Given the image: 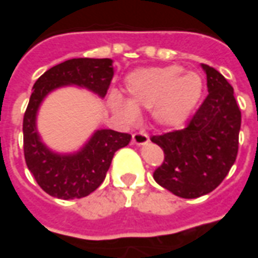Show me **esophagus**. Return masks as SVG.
I'll list each match as a JSON object with an SVG mask.
<instances>
[{"mask_svg":"<svg viewBox=\"0 0 258 258\" xmlns=\"http://www.w3.org/2000/svg\"><path fill=\"white\" fill-rule=\"evenodd\" d=\"M133 142L135 145H145L149 142V135L144 133V131H140V133H134L133 134Z\"/></svg>","mask_w":258,"mask_h":258,"instance_id":"1","label":"esophagus"}]
</instances>
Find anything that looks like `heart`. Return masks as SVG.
I'll return each mask as SVG.
<instances>
[{
  "mask_svg": "<svg viewBox=\"0 0 258 258\" xmlns=\"http://www.w3.org/2000/svg\"><path fill=\"white\" fill-rule=\"evenodd\" d=\"M128 101L113 94L110 103L124 120L133 121L140 107H153V117L163 125H177L189 117L203 96V80L179 66L144 68L124 80Z\"/></svg>",
  "mask_w": 258,
  "mask_h": 258,
  "instance_id": "1",
  "label": "heart"
}]
</instances>
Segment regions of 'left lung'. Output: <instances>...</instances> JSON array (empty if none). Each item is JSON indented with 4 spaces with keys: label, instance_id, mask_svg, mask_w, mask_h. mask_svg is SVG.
<instances>
[{
    "label": "left lung",
    "instance_id": "left-lung-1",
    "mask_svg": "<svg viewBox=\"0 0 258 258\" xmlns=\"http://www.w3.org/2000/svg\"><path fill=\"white\" fill-rule=\"evenodd\" d=\"M202 68L207 76L209 95L188 125L151 138L164 152V160L155 170L153 178L184 199L216 189L238 156L242 114L232 85L214 68Z\"/></svg>",
    "mask_w": 258,
    "mask_h": 258
}]
</instances>
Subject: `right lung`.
Listing matches in <instances>:
<instances>
[{
  "label": "right lung",
  "mask_w": 258,
  "mask_h": 258,
  "mask_svg": "<svg viewBox=\"0 0 258 258\" xmlns=\"http://www.w3.org/2000/svg\"><path fill=\"white\" fill-rule=\"evenodd\" d=\"M113 79L112 59L77 58L53 66L33 87L23 117V151L27 168L37 184L59 199H80L99 186L114 153L128 145L131 135L113 130H98L88 144L74 155H58L42 144L36 128V114L44 96L62 85L85 87L106 95Z\"/></svg>",
  "instance_id": "add662e5"
}]
</instances>
